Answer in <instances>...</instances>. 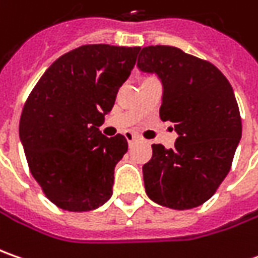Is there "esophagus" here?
<instances>
[{"instance_id":"34e87169","label":"esophagus","mask_w":258,"mask_h":258,"mask_svg":"<svg viewBox=\"0 0 258 258\" xmlns=\"http://www.w3.org/2000/svg\"><path fill=\"white\" fill-rule=\"evenodd\" d=\"M124 136H125V138H127L128 144H133L134 141H137V136H136V134H133V133H130V131L128 133H125Z\"/></svg>"}]
</instances>
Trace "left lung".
I'll list each match as a JSON object with an SVG mask.
<instances>
[{"label":"left lung","instance_id":"1","mask_svg":"<svg viewBox=\"0 0 258 258\" xmlns=\"http://www.w3.org/2000/svg\"><path fill=\"white\" fill-rule=\"evenodd\" d=\"M137 67L160 78V118L178 134L174 148L153 144L143 165L147 196L168 209L199 207L226 178L241 140L233 87L211 62L168 45L144 47Z\"/></svg>","mask_w":258,"mask_h":258}]
</instances>
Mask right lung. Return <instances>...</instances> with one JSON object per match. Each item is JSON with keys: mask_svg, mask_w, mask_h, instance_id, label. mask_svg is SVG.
<instances>
[{"mask_svg": "<svg viewBox=\"0 0 258 258\" xmlns=\"http://www.w3.org/2000/svg\"><path fill=\"white\" fill-rule=\"evenodd\" d=\"M140 47L83 45L55 59L24 105L20 140L32 177L59 209L90 211L111 199L114 168L128 150L101 127Z\"/></svg>", "mask_w": 258, "mask_h": 258, "instance_id": "add662e5", "label": "right lung"}]
</instances>
